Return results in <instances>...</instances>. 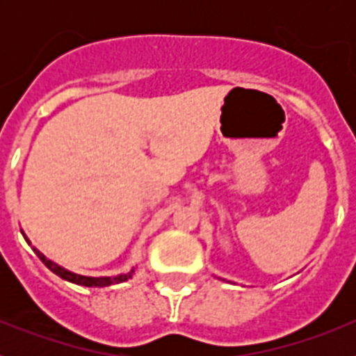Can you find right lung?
I'll list each match as a JSON object with an SVG mask.
<instances>
[{
	"label": "right lung",
	"mask_w": 356,
	"mask_h": 356,
	"mask_svg": "<svg viewBox=\"0 0 356 356\" xmlns=\"http://www.w3.org/2000/svg\"><path fill=\"white\" fill-rule=\"evenodd\" d=\"M21 234H23V232H21ZM24 241L30 244V238H28L26 235H24ZM33 251H35L37 257L42 260V264L48 267L49 271L55 273L56 276H60V278L65 280V282H71V284H76V285H83V287H108V285L122 284V282L130 280L131 276H134V273H135V267H134L130 273H122V275H115V276H83V275H76V273L69 271V269H65V267L58 266L56 262L49 260L48 257H44V254L40 253L37 248H33Z\"/></svg>",
	"instance_id": "right-lung-1"
}]
</instances>
